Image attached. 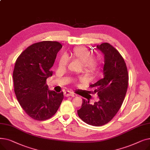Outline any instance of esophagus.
Returning <instances> with one entry per match:
<instances>
[{
    "label": "esophagus",
    "mask_w": 150,
    "mask_h": 150,
    "mask_svg": "<svg viewBox=\"0 0 150 150\" xmlns=\"http://www.w3.org/2000/svg\"><path fill=\"white\" fill-rule=\"evenodd\" d=\"M64 95L66 97H74V94L72 92H70V91H66L64 93Z\"/></svg>",
    "instance_id": "34e87169"
}]
</instances>
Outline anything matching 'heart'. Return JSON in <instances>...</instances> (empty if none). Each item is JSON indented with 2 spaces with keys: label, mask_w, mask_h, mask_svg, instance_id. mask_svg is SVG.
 Here are the masks:
<instances>
[{
  "label": "heart",
  "mask_w": 150,
  "mask_h": 150,
  "mask_svg": "<svg viewBox=\"0 0 150 150\" xmlns=\"http://www.w3.org/2000/svg\"><path fill=\"white\" fill-rule=\"evenodd\" d=\"M92 54L90 50L83 46L75 47L72 53V58L74 60L80 62L86 72L91 74L97 73L101 67V59L98 57H92ZM68 58L66 55H62L59 60L58 66L60 68L64 69L67 65ZM80 81L84 82L83 78H80Z\"/></svg>",
  "instance_id": "heart-1"
}]
</instances>
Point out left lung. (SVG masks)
Wrapping results in <instances>:
<instances>
[{"mask_svg":"<svg viewBox=\"0 0 150 150\" xmlns=\"http://www.w3.org/2000/svg\"><path fill=\"white\" fill-rule=\"evenodd\" d=\"M97 48L104 54V77L89 86L93 93H97L100 100L91 105L83 99L77 112L85 123L100 127L109 122L119 111L127 91L129 76L124 59L112 45L105 42Z\"/></svg>","mask_w":150,"mask_h":150,"instance_id":"8db88e82","label":"left lung"}]
</instances>
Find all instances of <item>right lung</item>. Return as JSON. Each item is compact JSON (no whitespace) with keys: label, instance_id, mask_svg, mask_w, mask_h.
Segmentation results:
<instances>
[{"label":"right lung","instance_id":"obj_1","mask_svg":"<svg viewBox=\"0 0 150 150\" xmlns=\"http://www.w3.org/2000/svg\"><path fill=\"white\" fill-rule=\"evenodd\" d=\"M61 48L57 41L35 43L23 50L16 61L13 74L16 96L23 111L36 120L51 118L64 98L62 92L50 91L46 84Z\"/></svg>","mask_w":150,"mask_h":150}]
</instances>
